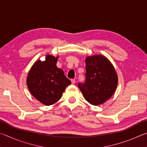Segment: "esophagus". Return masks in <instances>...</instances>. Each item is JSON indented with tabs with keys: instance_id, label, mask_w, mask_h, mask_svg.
Returning <instances> with one entry per match:
<instances>
[{
	"instance_id": "obj_1",
	"label": "esophagus",
	"mask_w": 147,
	"mask_h": 147,
	"mask_svg": "<svg viewBox=\"0 0 147 147\" xmlns=\"http://www.w3.org/2000/svg\"><path fill=\"white\" fill-rule=\"evenodd\" d=\"M75 79H71V83L73 84H74V83H75Z\"/></svg>"
}]
</instances>
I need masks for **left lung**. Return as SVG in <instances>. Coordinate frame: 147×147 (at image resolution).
<instances>
[{
	"label": "left lung",
	"instance_id": "left-lung-1",
	"mask_svg": "<svg viewBox=\"0 0 147 147\" xmlns=\"http://www.w3.org/2000/svg\"><path fill=\"white\" fill-rule=\"evenodd\" d=\"M86 64V80L78 83V87L89 103L99 105L115 93L117 75L112 64L103 56H88Z\"/></svg>",
	"mask_w": 147,
	"mask_h": 147
}]
</instances>
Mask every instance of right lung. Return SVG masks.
I'll return each mask as SVG.
<instances>
[{"label": "right lung", "mask_w": 147, "mask_h": 147, "mask_svg": "<svg viewBox=\"0 0 147 147\" xmlns=\"http://www.w3.org/2000/svg\"><path fill=\"white\" fill-rule=\"evenodd\" d=\"M58 58L47 55L45 61H37L27 77L29 91L37 100L47 106L58 102L71 84L63 70L57 67Z\"/></svg>", "instance_id": "obj_1"}]
</instances>
